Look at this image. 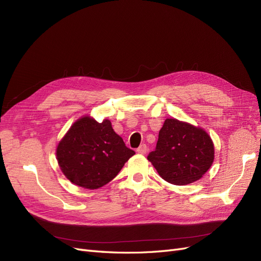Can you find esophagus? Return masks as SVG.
<instances>
[{
  "mask_svg": "<svg viewBox=\"0 0 261 261\" xmlns=\"http://www.w3.org/2000/svg\"><path fill=\"white\" fill-rule=\"evenodd\" d=\"M147 150H148V147H147L145 144H143V145H140V146L137 148V152H138V153H141V154H144V153L147 152Z\"/></svg>",
  "mask_w": 261,
  "mask_h": 261,
  "instance_id": "34e87169",
  "label": "esophagus"
}]
</instances>
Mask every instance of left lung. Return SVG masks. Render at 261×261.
<instances>
[{
    "mask_svg": "<svg viewBox=\"0 0 261 261\" xmlns=\"http://www.w3.org/2000/svg\"><path fill=\"white\" fill-rule=\"evenodd\" d=\"M147 159L159 175L174 185H187L198 180L215 159V147L203 129L167 118L159 132L154 151Z\"/></svg>",
    "mask_w": 261,
    "mask_h": 261,
    "instance_id": "left-lung-1",
    "label": "left lung"
}]
</instances>
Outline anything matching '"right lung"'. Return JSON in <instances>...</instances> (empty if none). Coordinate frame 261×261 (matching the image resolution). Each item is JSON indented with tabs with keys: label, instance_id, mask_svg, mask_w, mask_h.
<instances>
[{
	"label": "right lung",
	"instance_id": "right-lung-1",
	"mask_svg": "<svg viewBox=\"0 0 261 261\" xmlns=\"http://www.w3.org/2000/svg\"><path fill=\"white\" fill-rule=\"evenodd\" d=\"M135 154L113 130L111 122L98 123L89 116L76 121L59 143L57 159L73 184L97 189L111 181Z\"/></svg>",
	"mask_w": 261,
	"mask_h": 261
}]
</instances>
